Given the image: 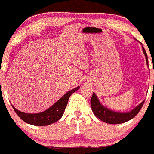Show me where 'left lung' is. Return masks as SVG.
<instances>
[{
    "label": "left lung",
    "instance_id": "8db88e82",
    "mask_svg": "<svg viewBox=\"0 0 154 154\" xmlns=\"http://www.w3.org/2000/svg\"><path fill=\"white\" fill-rule=\"evenodd\" d=\"M142 49H143V54H144L145 57H146V64L148 65V58H147L146 51H145L143 46H142ZM143 103H144V100L139 105H137L134 109L131 110L130 112H119L113 111V110L110 109L109 108L103 106L100 103L98 97H97V95L95 94V93H93L91 100H90L92 110H93L95 116H97L98 119H100L101 121L113 125L125 123L128 122V121L132 119L134 117H135L137 115V113L141 109Z\"/></svg>",
    "mask_w": 154,
    "mask_h": 154
}]
</instances>
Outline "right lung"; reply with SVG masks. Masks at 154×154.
<instances>
[{
  "instance_id": "add662e5",
  "label": "right lung",
  "mask_w": 154,
  "mask_h": 154,
  "mask_svg": "<svg viewBox=\"0 0 154 154\" xmlns=\"http://www.w3.org/2000/svg\"><path fill=\"white\" fill-rule=\"evenodd\" d=\"M79 88L80 87H77L67 92L61 98H60L55 103H54L51 107L42 112L26 113L19 111L13 105L12 107L17 116L27 124L35 126L49 125L56 122L62 117L66 106L67 105L69 97L73 93L77 91Z\"/></svg>"
}]
</instances>
